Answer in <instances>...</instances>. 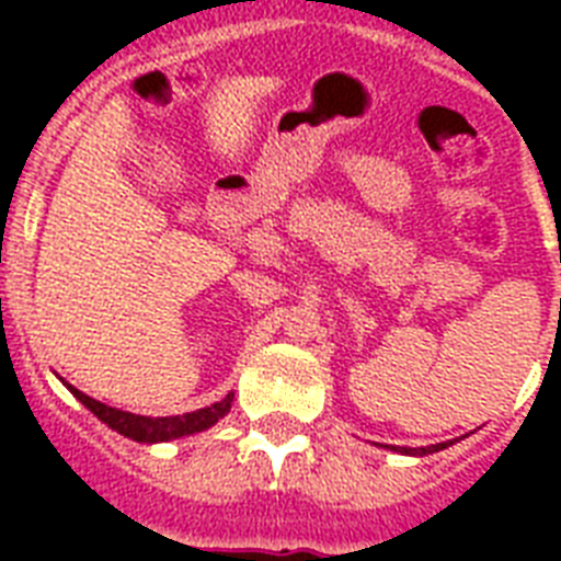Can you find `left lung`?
<instances>
[{"mask_svg": "<svg viewBox=\"0 0 561 561\" xmlns=\"http://www.w3.org/2000/svg\"><path fill=\"white\" fill-rule=\"evenodd\" d=\"M390 448H396V451H401V454H416V457H425V454L443 451V448H448V445L439 443V445H427V448H401V445H390Z\"/></svg>", "mask_w": 561, "mask_h": 561, "instance_id": "1", "label": "left lung"}]
</instances>
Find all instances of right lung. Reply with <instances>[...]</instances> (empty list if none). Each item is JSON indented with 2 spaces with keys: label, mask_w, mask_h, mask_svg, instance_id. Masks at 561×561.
<instances>
[{
  "label": "right lung",
  "mask_w": 561,
  "mask_h": 561,
  "mask_svg": "<svg viewBox=\"0 0 561 561\" xmlns=\"http://www.w3.org/2000/svg\"><path fill=\"white\" fill-rule=\"evenodd\" d=\"M69 390L78 396V401H83L87 408L95 413V416L104 422L107 427L118 431V434L130 436L136 443H165V439H178V436L186 434H197V431H206L218 422L220 416H227L229 404H232V392H229L227 399L215 401L209 408L203 410H192V413H183V416H136V413H127V410L118 408H107V404H101V401L90 399V396H83L81 390Z\"/></svg>",
  "instance_id": "1"
}]
</instances>
